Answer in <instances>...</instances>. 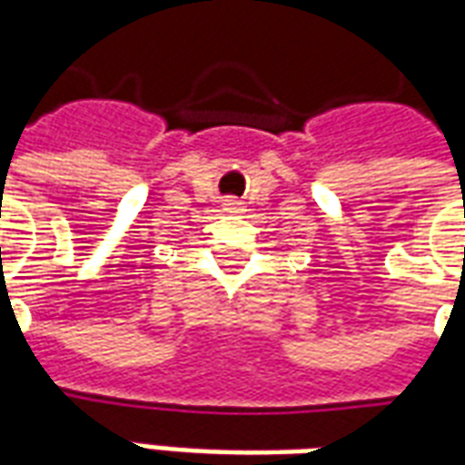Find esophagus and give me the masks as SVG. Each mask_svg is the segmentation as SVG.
I'll return each mask as SVG.
<instances>
[{
	"label": "esophagus",
	"instance_id": "1",
	"mask_svg": "<svg viewBox=\"0 0 465 465\" xmlns=\"http://www.w3.org/2000/svg\"><path fill=\"white\" fill-rule=\"evenodd\" d=\"M223 212H229V213H242L243 212V206H242V202H239V199H226V202H223Z\"/></svg>",
	"mask_w": 465,
	"mask_h": 465
}]
</instances>
